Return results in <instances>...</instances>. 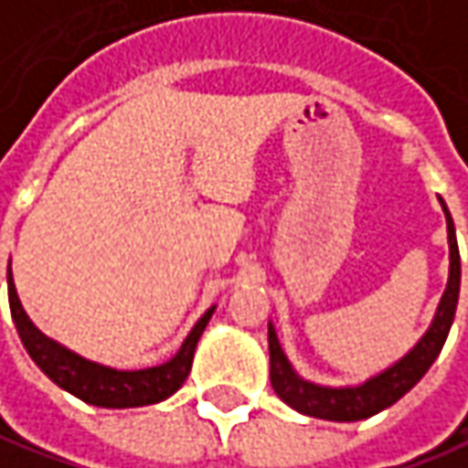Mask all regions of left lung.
Here are the masks:
<instances>
[{
    "label": "left lung",
    "mask_w": 468,
    "mask_h": 468,
    "mask_svg": "<svg viewBox=\"0 0 468 468\" xmlns=\"http://www.w3.org/2000/svg\"><path fill=\"white\" fill-rule=\"evenodd\" d=\"M440 207L445 212V225H448V249H451V270H448V285L445 293L440 298L435 319L430 330L419 337V343L388 369L379 375L369 377L361 385H348V388H327L316 385L298 375L293 364L282 351L272 322H270V379L277 396L282 398L291 409L314 419H327V421H358V419L375 417L382 409L393 406L396 400L406 396L427 369L432 367L445 337L451 333L453 316H456L458 291H461V256H458L456 228L453 217L448 212L445 201L440 198Z\"/></svg>",
    "instance_id": "1"
}]
</instances>
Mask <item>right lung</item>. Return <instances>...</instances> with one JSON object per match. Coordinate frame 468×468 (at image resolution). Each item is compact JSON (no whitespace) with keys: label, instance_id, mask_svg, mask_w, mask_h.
Returning a JSON list of instances; mask_svg holds the SVG:
<instances>
[{"label":"right lung","instance_id":"add662e5","mask_svg":"<svg viewBox=\"0 0 468 468\" xmlns=\"http://www.w3.org/2000/svg\"><path fill=\"white\" fill-rule=\"evenodd\" d=\"M7 288H10V312L15 327H17V335L23 340L28 356L36 361V367L49 377L51 382H57L62 390H68L86 403L101 406V409L149 406V403H159V400L173 396L191 372L196 343L214 314V306L204 312V316L194 324V330L183 340L180 351L170 361H165L159 367H149V369H112V367L89 361L44 335L28 319L20 298H17L10 267H7Z\"/></svg>","mask_w":468,"mask_h":468}]
</instances>
